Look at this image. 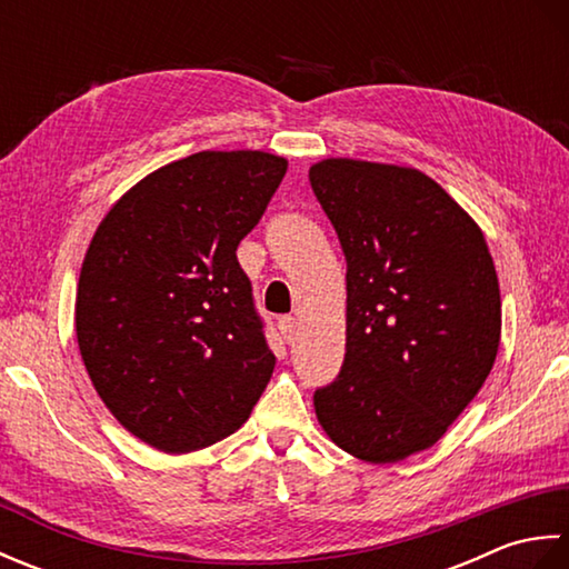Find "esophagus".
Here are the masks:
<instances>
[{
  "instance_id": "1",
  "label": "esophagus",
  "mask_w": 569,
  "mask_h": 569,
  "mask_svg": "<svg viewBox=\"0 0 569 569\" xmlns=\"http://www.w3.org/2000/svg\"><path fill=\"white\" fill-rule=\"evenodd\" d=\"M278 330H281L286 342H293V337H296V318L293 316H286V318L278 320Z\"/></svg>"
}]
</instances>
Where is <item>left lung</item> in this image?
<instances>
[{
	"mask_svg": "<svg viewBox=\"0 0 569 569\" xmlns=\"http://www.w3.org/2000/svg\"><path fill=\"white\" fill-rule=\"evenodd\" d=\"M308 176L347 259L345 365L316 416L352 457L401 462L442 438L497 361V266L481 227L418 168L337 156Z\"/></svg>",
	"mask_w": 569,
	"mask_h": 569,
	"instance_id": "8db88e82",
	"label": "left lung"
}]
</instances>
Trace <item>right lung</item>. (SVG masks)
<instances>
[{
	"label": "right lung",
	"mask_w": 569,
	"mask_h": 569,
	"mask_svg": "<svg viewBox=\"0 0 569 569\" xmlns=\"http://www.w3.org/2000/svg\"><path fill=\"white\" fill-rule=\"evenodd\" d=\"M269 151H198L143 176L84 251L76 337L102 403L166 455L224 440L276 357L237 247L286 176Z\"/></svg>",
	"instance_id": "add662e5"
}]
</instances>
